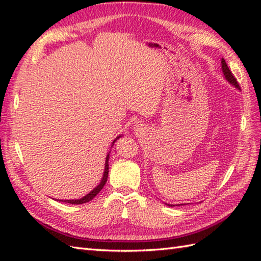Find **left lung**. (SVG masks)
<instances>
[{"mask_svg":"<svg viewBox=\"0 0 261 261\" xmlns=\"http://www.w3.org/2000/svg\"><path fill=\"white\" fill-rule=\"evenodd\" d=\"M222 70H223V74H224V76H225V79L228 80V81L231 83L232 85H234L236 87L240 88V86H239V83H238L237 79H236V77L233 76V74H232V71L229 69L228 65H226V63H225V60H224V59H222ZM169 206H173V205H169Z\"/></svg>","mask_w":261,"mask_h":261,"instance_id":"left-lung-1","label":"left lung"}]
</instances>
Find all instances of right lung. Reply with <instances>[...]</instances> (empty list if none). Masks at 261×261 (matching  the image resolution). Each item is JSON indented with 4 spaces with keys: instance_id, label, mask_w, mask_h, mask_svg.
Returning a JSON list of instances; mask_svg holds the SVG:
<instances>
[{
    "instance_id": "add662e5",
    "label": "right lung",
    "mask_w": 261,
    "mask_h": 261,
    "mask_svg": "<svg viewBox=\"0 0 261 261\" xmlns=\"http://www.w3.org/2000/svg\"><path fill=\"white\" fill-rule=\"evenodd\" d=\"M121 137V136H120ZM119 138V137H118ZM115 141V140H114ZM113 141V143H114ZM109 154L107 156V160H105V169H104V175H103V178L101 180V182H99V185L97 187L94 188V190L90 193L87 194L86 196H84L81 199H65V203H69V204H83V203H86V202H90L91 199H93L94 197H95L97 194L99 193V191L102 190V188L104 187L105 182H107L108 180V175H109Z\"/></svg>"
}]
</instances>
